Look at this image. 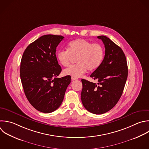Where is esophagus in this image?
Masks as SVG:
<instances>
[{"label": "esophagus", "mask_w": 149, "mask_h": 149, "mask_svg": "<svg viewBox=\"0 0 149 149\" xmlns=\"http://www.w3.org/2000/svg\"><path fill=\"white\" fill-rule=\"evenodd\" d=\"M71 79H72V80H77L78 79L77 77H73V76H72Z\"/></svg>", "instance_id": "1"}]
</instances>
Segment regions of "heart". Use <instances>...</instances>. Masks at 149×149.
Here are the masks:
<instances>
[{
    "label": "heart",
    "mask_w": 149,
    "mask_h": 149,
    "mask_svg": "<svg viewBox=\"0 0 149 149\" xmlns=\"http://www.w3.org/2000/svg\"><path fill=\"white\" fill-rule=\"evenodd\" d=\"M104 49L99 44H92L85 39H77L70 42L67 50L60 49L56 53V59L62 66L66 67L72 57H76V65L63 70L65 75L75 77L81 76L86 71L96 70L104 58Z\"/></svg>",
    "instance_id": "b5f03b06"
}]
</instances>
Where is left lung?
Instances as JSON below:
<instances>
[{"label":"left lung","mask_w":149,"mask_h":149,"mask_svg":"<svg viewBox=\"0 0 149 149\" xmlns=\"http://www.w3.org/2000/svg\"><path fill=\"white\" fill-rule=\"evenodd\" d=\"M97 38L105 48L101 65L90 75L98 83L81 79V99L87 111L102 114L111 109L120 99L127 77V66L125 54L119 46L106 36Z\"/></svg>","instance_id":"8db88e82"}]
</instances>
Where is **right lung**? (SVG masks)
I'll return each mask as SVG.
<instances>
[{
	"label": "right lung",
	"mask_w": 149,
	"mask_h": 149,
	"mask_svg": "<svg viewBox=\"0 0 149 149\" xmlns=\"http://www.w3.org/2000/svg\"><path fill=\"white\" fill-rule=\"evenodd\" d=\"M62 36L45 35L30 44L20 63V78L25 95L38 111L50 113L61 105L71 77L58 78L62 71L56 49Z\"/></svg>",
	"instance_id": "right-lung-1"
}]
</instances>
